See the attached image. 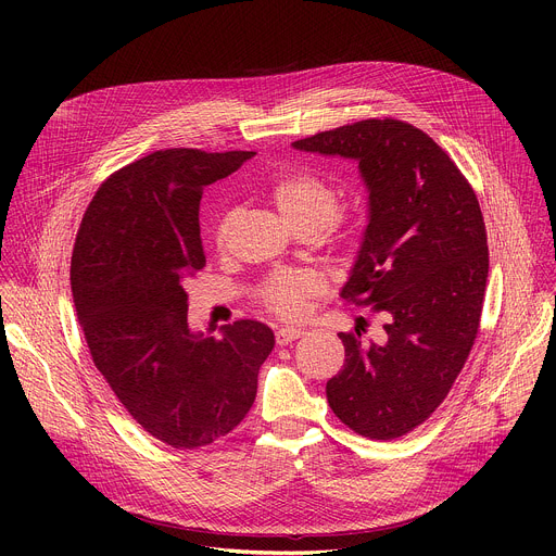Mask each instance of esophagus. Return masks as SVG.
I'll list each match as a JSON object with an SVG mask.
<instances>
[{
	"label": "esophagus",
	"instance_id": "obj_1",
	"mask_svg": "<svg viewBox=\"0 0 556 556\" xmlns=\"http://www.w3.org/2000/svg\"><path fill=\"white\" fill-rule=\"evenodd\" d=\"M305 332L301 330V328H279L277 330V334H275V339H277V345H288V343H292L294 339H299V337H303Z\"/></svg>",
	"mask_w": 556,
	"mask_h": 556
}]
</instances>
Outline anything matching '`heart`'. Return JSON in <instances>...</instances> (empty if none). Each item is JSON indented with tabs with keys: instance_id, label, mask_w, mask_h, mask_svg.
Instances as JSON below:
<instances>
[{
	"instance_id": "heart-1",
	"label": "heart",
	"mask_w": 556,
	"mask_h": 556,
	"mask_svg": "<svg viewBox=\"0 0 556 556\" xmlns=\"http://www.w3.org/2000/svg\"><path fill=\"white\" fill-rule=\"evenodd\" d=\"M270 200L281 217L294 230H326L339 215L341 193L328 180L296 172L279 176L270 187ZM235 226V211L222 213L215 224L213 240L217 249H224ZM324 279L314 273H279L262 288L264 303L286 319L299 316L309 296L324 292Z\"/></svg>"
}]
</instances>
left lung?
Returning <instances> with one entry per match:
<instances>
[{
	"label": "left lung",
	"mask_w": 556,
	"mask_h": 556,
	"mask_svg": "<svg viewBox=\"0 0 556 556\" xmlns=\"http://www.w3.org/2000/svg\"><path fill=\"white\" fill-rule=\"evenodd\" d=\"M292 147L354 161L367 189L341 296L382 312L384 341L339 334L345 365L328 403L369 440L401 438L440 407L478 337L489 277L480 202L433 138L403 121L369 118Z\"/></svg>",
	"instance_id": "1"
}]
</instances>
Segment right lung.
<instances>
[{
    "label": "right lung",
    "mask_w": 556,
    "mask_h": 556,
    "mask_svg": "<svg viewBox=\"0 0 556 556\" xmlns=\"http://www.w3.org/2000/svg\"><path fill=\"white\" fill-rule=\"evenodd\" d=\"M255 151L163 149L110 176L90 202L70 281L92 361L155 440L198 448L244 420L275 348L268 326L191 330L185 283L206 266L200 198Z\"/></svg>",
    "instance_id": "1"
}]
</instances>
